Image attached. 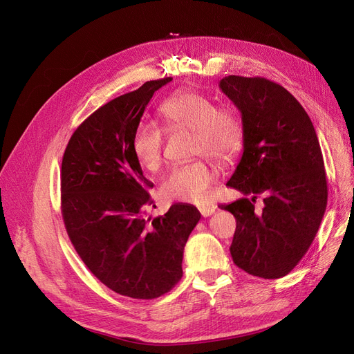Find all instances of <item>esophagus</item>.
<instances>
[{
    "instance_id": "1",
    "label": "esophagus",
    "mask_w": 354,
    "mask_h": 354,
    "mask_svg": "<svg viewBox=\"0 0 354 354\" xmlns=\"http://www.w3.org/2000/svg\"><path fill=\"white\" fill-rule=\"evenodd\" d=\"M198 209L202 214V216H209L216 211V205H214V203H207V205H201Z\"/></svg>"
}]
</instances>
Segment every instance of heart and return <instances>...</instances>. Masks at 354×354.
Listing matches in <instances>:
<instances>
[{
	"label": "heart",
	"mask_w": 354,
	"mask_h": 354,
	"mask_svg": "<svg viewBox=\"0 0 354 354\" xmlns=\"http://www.w3.org/2000/svg\"><path fill=\"white\" fill-rule=\"evenodd\" d=\"M163 123L171 129H189L191 151L227 160L239 152L244 140V124L238 111L227 104H215L211 96L195 90L174 93L159 106ZM163 130L140 122L132 136V151L147 171H156L162 162ZM218 172L214 165L201 158L191 163L174 166L160 180V192L166 199L203 203L211 194Z\"/></svg>",
	"instance_id": "1"
}]
</instances>
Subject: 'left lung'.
<instances>
[{"label":"left lung","instance_id":"1","mask_svg":"<svg viewBox=\"0 0 354 354\" xmlns=\"http://www.w3.org/2000/svg\"><path fill=\"white\" fill-rule=\"evenodd\" d=\"M219 87L244 124V152L227 185L251 195L219 207L236 219L231 257L251 275L281 278L308 251L327 207L320 143L304 107L278 83L227 76ZM259 193L265 208L257 213Z\"/></svg>","mask_w":354,"mask_h":354}]
</instances>
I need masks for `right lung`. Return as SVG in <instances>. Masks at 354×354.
<instances>
[{
	"instance_id": "1",
	"label": "right lung",
	"mask_w": 354,
	"mask_h": 354,
	"mask_svg": "<svg viewBox=\"0 0 354 354\" xmlns=\"http://www.w3.org/2000/svg\"><path fill=\"white\" fill-rule=\"evenodd\" d=\"M171 80L146 82L99 107L74 130L62 162V215L74 250L106 287L136 300L178 284L185 244L201 219L188 203L147 216L153 183L132 151L147 103Z\"/></svg>"
}]
</instances>
